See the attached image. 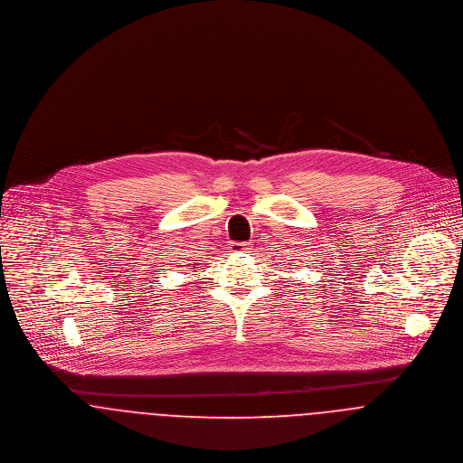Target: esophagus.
Instances as JSON below:
<instances>
[{
  "label": "esophagus",
  "mask_w": 463,
  "mask_h": 463,
  "mask_svg": "<svg viewBox=\"0 0 463 463\" xmlns=\"http://www.w3.org/2000/svg\"><path fill=\"white\" fill-rule=\"evenodd\" d=\"M247 250H249V243H243V241H232L229 245L231 254H241V252H247Z\"/></svg>",
  "instance_id": "34e87169"
}]
</instances>
